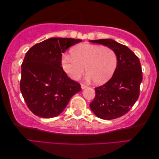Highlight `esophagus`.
<instances>
[{
  "label": "esophagus",
  "mask_w": 159,
  "mask_h": 159,
  "mask_svg": "<svg viewBox=\"0 0 159 159\" xmlns=\"http://www.w3.org/2000/svg\"><path fill=\"white\" fill-rule=\"evenodd\" d=\"M81 87H82V89H85V88L87 87V85L84 84H81Z\"/></svg>",
  "instance_id": "34e87169"
}]
</instances>
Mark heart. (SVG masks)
Listing matches in <instances>:
<instances>
[{
	"label": "heart",
	"instance_id": "obj_1",
	"mask_svg": "<svg viewBox=\"0 0 159 159\" xmlns=\"http://www.w3.org/2000/svg\"><path fill=\"white\" fill-rule=\"evenodd\" d=\"M72 56L62 57V67L67 76L77 80L84 72L87 79L97 84H103L113 76L118 63V58L113 49L99 45L82 43L71 51Z\"/></svg>",
	"mask_w": 159,
	"mask_h": 159
}]
</instances>
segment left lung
I'll return each instance as SVG.
<instances>
[{
	"label": "left lung",
	"instance_id": "8db88e82",
	"mask_svg": "<svg viewBox=\"0 0 159 159\" xmlns=\"http://www.w3.org/2000/svg\"><path fill=\"white\" fill-rule=\"evenodd\" d=\"M116 52L118 63L111 80L95 88L96 96L90 108L98 118L112 120L127 113L138 99L142 71L138 57L126 46L110 39L91 40Z\"/></svg>",
	"mask_w": 159,
	"mask_h": 159
}]
</instances>
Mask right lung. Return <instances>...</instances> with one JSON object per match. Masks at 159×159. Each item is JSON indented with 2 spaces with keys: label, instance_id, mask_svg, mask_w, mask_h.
Masks as SVG:
<instances>
[{
  "label": "right lung",
  "instance_id": "add662e5",
  "mask_svg": "<svg viewBox=\"0 0 159 159\" xmlns=\"http://www.w3.org/2000/svg\"><path fill=\"white\" fill-rule=\"evenodd\" d=\"M72 38H50L33 46L22 62L20 91L34 115L50 118L60 115L70 98L82 90L62 67V53L81 42Z\"/></svg>",
  "mask_w": 159,
  "mask_h": 159
}]
</instances>
